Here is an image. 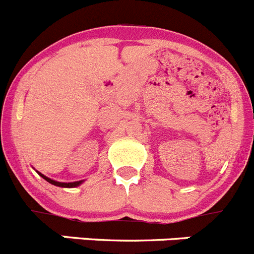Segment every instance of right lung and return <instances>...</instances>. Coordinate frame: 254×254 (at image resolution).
I'll use <instances>...</instances> for the list:
<instances>
[{
    "mask_svg": "<svg viewBox=\"0 0 254 254\" xmlns=\"http://www.w3.org/2000/svg\"><path fill=\"white\" fill-rule=\"evenodd\" d=\"M38 175H40L41 177L43 178V180L47 181L48 183H51V185H53V186H57V187L72 188V187H77V186H79V185H81L82 182H83V181H77V182H68V183H64V182H57V181H53V180H51V178L46 177L45 175H42V173H40V172H38Z\"/></svg>",
    "mask_w": 254,
    "mask_h": 254,
    "instance_id": "obj_1",
    "label": "right lung"
}]
</instances>
